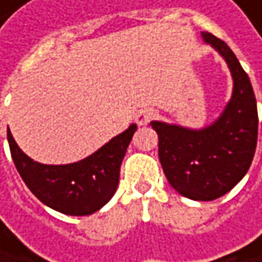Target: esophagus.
Wrapping results in <instances>:
<instances>
[{"label": "esophagus", "instance_id": "esophagus-1", "mask_svg": "<svg viewBox=\"0 0 262 262\" xmlns=\"http://www.w3.org/2000/svg\"><path fill=\"white\" fill-rule=\"evenodd\" d=\"M156 117H158V112H156L155 109H151V107L142 109V111H139L138 115H136V123H138L139 126H145V124H148L150 121H153Z\"/></svg>", "mask_w": 262, "mask_h": 262}]
</instances>
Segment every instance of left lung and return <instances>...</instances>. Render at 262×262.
<instances>
[{"instance_id": "left-lung-1", "label": "left lung", "mask_w": 262, "mask_h": 262, "mask_svg": "<svg viewBox=\"0 0 262 262\" xmlns=\"http://www.w3.org/2000/svg\"><path fill=\"white\" fill-rule=\"evenodd\" d=\"M226 60L234 94L222 117L203 130L153 121L159 139V161L170 185L183 197L215 200L239 182L255 156L258 141V109L249 76L228 43L203 33Z\"/></svg>"}]
</instances>
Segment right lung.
<instances>
[{"mask_svg": "<svg viewBox=\"0 0 262 262\" xmlns=\"http://www.w3.org/2000/svg\"><path fill=\"white\" fill-rule=\"evenodd\" d=\"M136 126L112 138L94 155L68 165H45L33 161L7 130L12 159L28 189L47 206L67 215H89L115 194L120 167Z\"/></svg>", "mask_w": 262, "mask_h": 262, "instance_id": "obj_1", "label": "right lung"}]
</instances>
